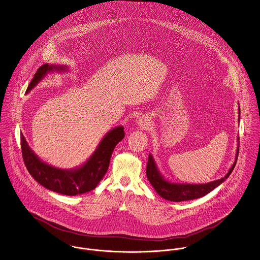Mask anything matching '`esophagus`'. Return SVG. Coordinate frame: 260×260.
I'll use <instances>...</instances> for the list:
<instances>
[{
  "label": "esophagus",
  "instance_id": "esophagus-1",
  "mask_svg": "<svg viewBox=\"0 0 260 260\" xmlns=\"http://www.w3.org/2000/svg\"><path fill=\"white\" fill-rule=\"evenodd\" d=\"M149 124H150V120L147 117H141L138 120V125L142 128L148 127Z\"/></svg>",
  "mask_w": 260,
  "mask_h": 260
}]
</instances>
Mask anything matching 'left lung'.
Returning a JSON list of instances; mask_svg holds the SVG:
<instances>
[{
    "mask_svg": "<svg viewBox=\"0 0 260 260\" xmlns=\"http://www.w3.org/2000/svg\"><path fill=\"white\" fill-rule=\"evenodd\" d=\"M240 105V104H239ZM240 110L239 106V122H240ZM240 137H238V148L236 151V158L235 162L233 163L232 167L228 171V173L224 175V177L220 179L215 180L209 183H203V184H190V183H176L171 182L166 179L160 172L159 168L156 164V161L154 159L153 155L149 153L148 155V162L146 166V176L149 180L150 184L154 188V190L157 192L160 197H162L165 200L171 201V202H182V201L194 200L201 197L206 196L208 193L216 189L218 186L228 179V177L233 172L238 156H239V149H240Z\"/></svg>",
    "mask_w": 260,
    "mask_h": 260,
    "instance_id": "1",
    "label": "left lung"
}]
</instances>
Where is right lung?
<instances>
[{"label": "right lung", "instance_id": "obj_1", "mask_svg": "<svg viewBox=\"0 0 260 260\" xmlns=\"http://www.w3.org/2000/svg\"><path fill=\"white\" fill-rule=\"evenodd\" d=\"M68 70L67 65L43 64L28 85L26 94L43 80L47 74L54 72L63 73ZM123 138L124 132L122 125L112 128L103 137L95 151L88 159L80 166L70 169L58 168L42 161L29 147L22 134L20 135V145L24 164L29 174L38 183L55 193L76 196L87 193L97 187L109 168L114 148Z\"/></svg>", "mask_w": 260, "mask_h": 260}]
</instances>
